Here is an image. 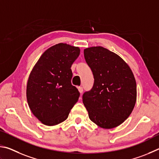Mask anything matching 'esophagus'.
<instances>
[{"instance_id": "esophagus-1", "label": "esophagus", "mask_w": 159, "mask_h": 159, "mask_svg": "<svg viewBox=\"0 0 159 159\" xmlns=\"http://www.w3.org/2000/svg\"><path fill=\"white\" fill-rule=\"evenodd\" d=\"M78 90H79V92L80 93H82L83 92V88L82 87H78Z\"/></svg>"}]
</instances>
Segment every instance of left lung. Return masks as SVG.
Instances as JSON below:
<instances>
[{"instance_id":"left-lung-1","label":"left lung","mask_w":159,"mask_h":159,"mask_svg":"<svg viewBox=\"0 0 159 159\" xmlns=\"http://www.w3.org/2000/svg\"><path fill=\"white\" fill-rule=\"evenodd\" d=\"M94 83L82 96L89 117L98 126L110 129L121 124L131 114L137 87L130 67L115 53L102 47L84 50Z\"/></svg>"}]
</instances>
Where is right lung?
Here are the masks:
<instances>
[{"label": "right lung", "mask_w": 159, "mask_h": 159, "mask_svg": "<svg viewBox=\"0 0 159 159\" xmlns=\"http://www.w3.org/2000/svg\"><path fill=\"white\" fill-rule=\"evenodd\" d=\"M80 49L65 43L44 52L30 72L26 98L32 113L47 126H54L68 118L80 92L71 84V66Z\"/></svg>", "instance_id": "right-lung-1"}]
</instances>
